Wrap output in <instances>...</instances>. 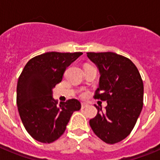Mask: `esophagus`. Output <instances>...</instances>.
Returning <instances> with one entry per match:
<instances>
[{
	"mask_svg": "<svg viewBox=\"0 0 160 160\" xmlns=\"http://www.w3.org/2000/svg\"><path fill=\"white\" fill-rule=\"evenodd\" d=\"M88 104H86V103H81V108L82 109H85V108H86V107H88Z\"/></svg>",
	"mask_w": 160,
	"mask_h": 160,
	"instance_id": "1",
	"label": "esophagus"
}]
</instances>
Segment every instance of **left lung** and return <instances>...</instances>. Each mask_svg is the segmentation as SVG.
Masks as SVG:
<instances>
[{
    "label": "left lung",
    "mask_w": 160,
    "mask_h": 160,
    "mask_svg": "<svg viewBox=\"0 0 160 160\" xmlns=\"http://www.w3.org/2000/svg\"><path fill=\"white\" fill-rule=\"evenodd\" d=\"M87 56L100 73L94 98L107 101L105 110L95 105L98 112L90 120V125L101 140L115 144L131 133L141 113L144 104L141 75L134 63L123 55L88 52Z\"/></svg>",
    "instance_id": "left-lung-1"
}]
</instances>
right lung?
<instances>
[{"label":"right lung","instance_id":"add662e5","mask_svg":"<svg viewBox=\"0 0 160 160\" xmlns=\"http://www.w3.org/2000/svg\"><path fill=\"white\" fill-rule=\"evenodd\" d=\"M82 52H47L35 56L19 76L16 104L21 121L33 139L50 144L65 131L73 112L80 110L79 100L70 99L57 105L52 89L62 80L66 68Z\"/></svg>","mask_w":160,"mask_h":160}]
</instances>
